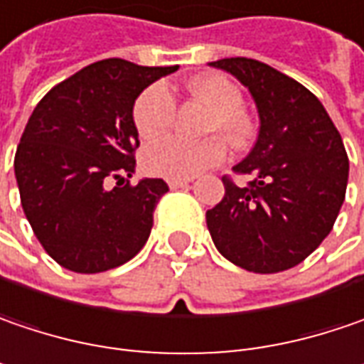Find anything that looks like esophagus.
Here are the masks:
<instances>
[{
  "instance_id": "obj_1",
  "label": "esophagus",
  "mask_w": 364,
  "mask_h": 364,
  "mask_svg": "<svg viewBox=\"0 0 364 364\" xmlns=\"http://www.w3.org/2000/svg\"><path fill=\"white\" fill-rule=\"evenodd\" d=\"M189 179H171V181H168V187H171V189H181V187H187V185H189Z\"/></svg>"
}]
</instances>
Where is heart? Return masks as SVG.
Returning <instances> with one entry per match:
<instances>
[{"label":"heart","instance_id":"heart-1","mask_svg":"<svg viewBox=\"0 0 364 364\" xmlns=\"http://www.w3.org/2000/svg\"><path fill=\"white\" fill-rule=\"evenodd\" d=\"M187 92L212 109L205 132H220L230 144L241 146L251 136V121L243 111L241 90L220 74H208L187 82ZM177 102L166 86H148L134 105V125L141 139L152 141L168 132L175 121ZM226 159V146L220 138L183 141L166 138L150 144L144 154V171L164 179H191L203 171L218 166Z\"/></svg>","mask_w":364,"mask_h":364}]
</instances>
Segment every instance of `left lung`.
<instances>
[{
    "label": "left lung",
    "instance_id": "left-lung-1",
    "mask_svg": "<svg viewBox=\"0 0 364 364\" xmlns=\"http://www.w3.org/2000/svg\"><path fill=\"white\" fill-rule=\"evenodd\" d=\"M249 88L259 113L251 152L223 177L225 198L205 212L216 249L235 266L276 274L301 264L330 235L348 183L342 136L311 90L257 59L210 63Z\"/></svg>",
    "mask_w": 364,
    "mask_h": 364
}]
</instances>
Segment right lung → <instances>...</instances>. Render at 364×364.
Listing matches in <instances>:
<instances>
[{
  "label": "right lung",
  "instance_id": "right-lung-1",
  "mask_svg": "<svg viewBox=\"0 0 364 364\" xmlns=\"http://www.w3.org/2000/svg\"><path fill=\"white\" fill-rule=\"evenodd\" d=\"M175 70L102 59L53 86L34 107L14 171L24 214L59 266L107 272L146 245L168 185L129 183L139 146L134 102Z\"/></svg>",
  "mask_w": 364,
  "mask_h": 364
}]
</instances>
